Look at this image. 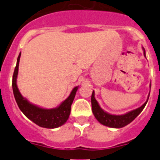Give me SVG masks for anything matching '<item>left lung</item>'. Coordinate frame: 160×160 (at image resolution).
<instances>
[{
    "label": "left lung",
    "mask_w": 160,
    "mask_h": 160,
    "mask_svg": "<svg viewBox=\"0 0 160 160\" xmlns=\"http://www.w3.org/2000/svg\"><path fill=\"white\" fill-rule=\"evenodd\" d=\"M143 49L144 56L146 57V53H145V49ZM150 95V94H149ZM149 95H148V100L145 102L143 105L141 106L140 107L133 110V111H129V112L126 113L124 114H121V115H115V114H111L109 113L106 112L100 107L98 105V102L94 98V91L93 90L92 95H91V106H92V111L94 114V117L96 119L102 123V125L107 126V127H110L112 128H123L130 122H131L133 120L135 119L138 114L142 112L143 108L146 106L147 102L149 98Z\"/></svg>",
    "instance_id": "obj_1"
}]
</instances>
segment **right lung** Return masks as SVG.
Segmentation results:
<instances>
[{"instance_id": "obj_1", "label": "right lung", "mask_w": 160, "mask_h": 160, "mask_svg": "<svg viewBox=\"0 0 160 160\" xmlns=\"http://www.w3.org/2000/svg\"><path fill=\"white\" fill-rule=\"evenodd\" d=\"M20 57H21V53H19L18 61H17V66L14 70L13 75H12V83L14 98L20 110L29 119L42 128L53 129V128H57L65 124L70 116L71 105L74 99L78 87H74L72 90L69 97L56 108L45 109L32 104L21 94L18 88V85H17Z\"/></svg>"}]
</instances>
